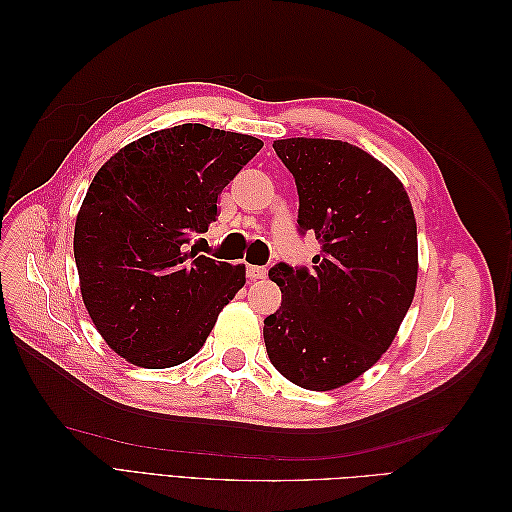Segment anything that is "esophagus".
Wrapping results in <instances>:
<instances>
[{"instance_id": "1", "label": "esophagus", "mask_w": 512, "mask_h": 512, "mask_svg": "<svg viewBox=\"0 0 512 512\" xmlns=\"http://www.w3.org/2000/svg\"><path fill=\"white\" fill-rule=\"evenodd\" d=\"M267 275V269L265 267H258V265H247V277L250 280H262V277Z\"/></svg>"}]
</instances>
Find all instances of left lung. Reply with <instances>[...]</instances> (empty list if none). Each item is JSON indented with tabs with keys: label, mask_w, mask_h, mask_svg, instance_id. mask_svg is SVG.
Returning <instances> with one entry per match:
<instances>
[{
	"label": "left lung",
	"mask_w": 512,
	"mask_h": 512,
	"mask_svg": "<svg viewBox=\"0 0 512 512\" xmlns=\"http://www.w3.org/2000/svg\"><path fill=\"white\" fill-rule=\"evenodd\" d=\"M299 194L297 228L314 232L312 269L269 271L282 305L265 318L273 367L301 389L359 378L393 344L416 288V222L401 181L367 151L329 138L275 141Z\"/></svg>",
	"instance_id": "8db88e82"
}]
</instances>
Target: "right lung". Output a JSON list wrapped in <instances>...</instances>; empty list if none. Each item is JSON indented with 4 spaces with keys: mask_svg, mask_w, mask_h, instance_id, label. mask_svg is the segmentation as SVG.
Listing matches in <instances>:
<instances>
[{
    "mask_svg": "<svg viewBox=\"0 0 512 512\" xmlns=\"http://www.w3.org/2000/svg\"><path fill=\"white\" fill-rule=\"evenodd\" d=\"M262 149L247 134L183 123L119 149L91 181L74 226L81 294L123 359L175 367L203 348L245 265L190 250L218 196Z\"/></svg>",
    "mask_w": 512,
    "mask_h": 512,
    "instance_id": "add662e5",
    "label": "right lung"
}]
</instances>
